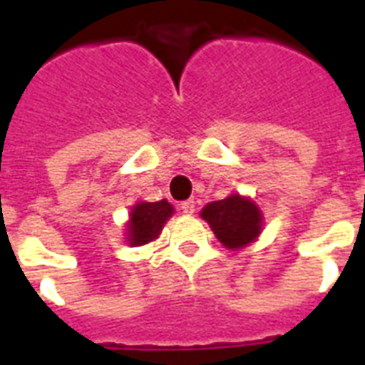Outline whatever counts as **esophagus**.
Masks as SVG:
<instances>
[{"label":"esophagus","mask_w":365,"mask_h":365,"mask_svg":"<svg viewBox=\"0 0 365 365\" xmlns=\"http://www.w3.org/2000/svg\"><path fill=\"white\" fill-rule=\"evenodd\" d=\"M180 209H182V213L191 215L193 211H195V201H193V199H187V201L180 203Z\"/></svg>","instance_id":"esophagus-1"}]
</instances>
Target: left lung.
<instances>
[{
    "mask_svg": "<svg viewBox=\"0 0 365 365\" xmlns=\"http://www.w3.org/2000/svg\"><path fill=\"white\" fill-rule=\"evenodd\" d=\"M201 217L209 222L217 238L227 248H240L252 242L262 230L260 209L250 199L230 195L221 201H213L201 211Z\"/></svg>",
    "mask_w": 365,
    "mask_h": 365,
    "instance_id": "left-lung-1",
    "label": "left lung"
}]
</instances>
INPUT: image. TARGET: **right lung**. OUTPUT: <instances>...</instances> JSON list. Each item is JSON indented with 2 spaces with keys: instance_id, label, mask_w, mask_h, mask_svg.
Returning <instances> with one entry per match:
<instances>
[{
  "instance_id": "obj_1",
  "label": "right lung",
  "mask_w": 365,
  "mask_h": 365,
  "mask_svg": "<svg viewBox=\"0 0 365 365\" xmlns=\"http://www.w3.org/2000/svg\"><path fill=\"white\" fill-rule=\"evenodd\" d=\"M172 213H174V207L168 201L136 203L130 211V221L127 225L128 242L133 246H140L158 238L160 230Z\"/></svg>"
}]
</instances>
